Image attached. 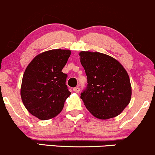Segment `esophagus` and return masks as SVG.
I'll use <instances>...</instances> for the list:
<instances>
[{
	"mask_svg": "<svg viewBox=\"0 0 155 155\" xmlns=\"http://www.w3.org/2000/svg\"><path fill=\"white\" fill-rule=\"evenodd\" d=\"M73 90H74V92H76V93H78V92H79L80 91V88L79 87H75L73 89Z\"/></svg>",
	"mask_w": 155,
	"mask_h": 155,
	"instance_id": "34e87169",
	"label": "esophagus"
}]
</instances>
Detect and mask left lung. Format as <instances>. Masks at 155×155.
I'll list each match as a JSON object with an SVG mask.
<instances>
[{"label":"left lung","mask_w":155,"mask_h":155,"mask_svg":"<svg viewBox=\"0 0 155 155\" xmlns=\"http://www.w3.org/2000/svg\"><path fill=\"white\" fill-rule=\"evenodd\" d=\"M79 54L87 76V87L81 94L87 109L100 120L118 116L132 95L127 71L109 55L89 51H81Z\"/></svg>","instance_id":"left-lung-1"}]
</instances>
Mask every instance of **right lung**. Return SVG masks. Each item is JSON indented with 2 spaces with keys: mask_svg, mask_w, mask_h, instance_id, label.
I'll return each mask as SVG.
<instances>
[{
  "mask_svg": "<svg viewBox=\"0 0 155 155\" xmlns=\"http://www.w3.org/2000/svg\"><path fill=\"white\" fill-rule=\"evenodd\" d=\"M71 51L51 49L35 56L23 74L20 95L32 115L39 120L54 118L63 110L71 95L65 84L67 74L62 72Z\"/></svg>",
  "mask_w": 155,
  "mask_h": 155,
  "instance_id": "1",
  "label": "right lung"
}]
</instances>
